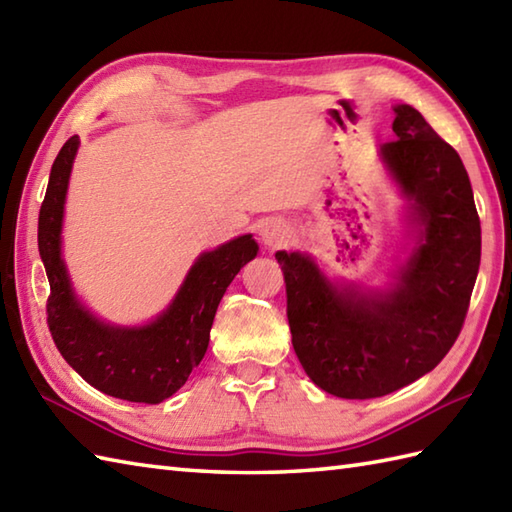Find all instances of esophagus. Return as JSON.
<instances>
[{"label": "esophagus", "instance_id": "1", "mask_svg": "<svg viewBox=\"0 0 512 512\" xmlns=\"http://www.w3.org/2000/svg\"><path fill=\"white\" fill-rule=\"evenodd\" d=\"M259 235H262L266 248H279L292 237V226L286 220H281V217H270L259 228Z\"/></svg>", "mask_w": 512, "mask_h": 512}]
</instances>
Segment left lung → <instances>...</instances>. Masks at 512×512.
Returning <instances> with one entry per match:
<instances>
[{
    "instance_id": "left-lung-1",
    "label": "left lung",
    "mask_w": 512,
    "mask_h": 512,
    "mask_svg": "<svg viewBox=\"0 0 512 512\" xmlns=\"http://www.w3.org/2000/svg\"><path fill=\"white\" fill-rule=\"evenodd\" d=\"M394 114L396 140L378 158L405 200V242L387 284L332 279L310 253H275L299 363L314 385L347 400L385 396L431 372L458 339L480 270V217L458 151L411 105Z\"/></svg>"
}]
</instances>
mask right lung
<instances>
[{
	"mask_svg": "<svg viewBox=\"0 0 512 512\" xmlns=\"http://www.w3.org/2000/svg\"><path fill=\"white\" fill-rule=\"evenodd\" d=\"M81 140L72 136L54 160L39 211V255L50 281L48 325L61 356L107 396L158 405L187 383L209 347L217 306L235 275L259 253L255 237H233L195 257L169 306L140 325L101 319L76 295L63 259V217Z\"/></svg>",
	"mask_w": 512,
	"mask_h": 512,
	"instance_id": "1",
	"label": "right lung"
}]
</instances>
